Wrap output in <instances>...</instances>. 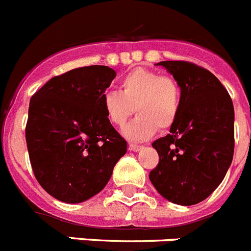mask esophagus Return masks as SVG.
<instances>
[{
  "label": "esophagus",
  "instance_id": "obj_1",
  "mask_svg": "<svg viewBox=\"0 0 251 251\" xmlns=\"http://www.w3.org/2000/svg\"><path fill=\"white\" fill-rule=\"evenodd\" d=\"M129 150L133 152H138V151L143 150V146L137 145V143H129Z\"/></svg>",
  "mask_w": 251,
  "mask_h": 251
}]
</instances>
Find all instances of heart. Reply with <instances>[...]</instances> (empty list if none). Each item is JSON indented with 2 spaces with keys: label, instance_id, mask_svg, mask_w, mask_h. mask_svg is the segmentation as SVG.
Wrapping results in <instances>:
<instances>
[{
  "label": "heart",
  "instance_id": "heart-1",
  "mask_svg": "<svg viewBox=\"0 0 251 251\" xmlns=\"http://www.w3.org/2000/svg\"><path fill=\"white\" fill-rule=\"evenodd\" d=\"M103 109L115 127H124L134 112L136 119L124 128L130 141H146L157 128L167 129L177 121L182 103V92L176 79L148 69L138 68L119 81V92L104 93Z\"/></svg>",
  "mask_w": 251,
  "mask_h": 251
}]
</instances>
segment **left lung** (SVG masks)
<instances>
[{"mask_svg": "<svg viewBox=\"0 0 251 251\" xmlns=\"http://www.w3.org/2000/svg\"><path fill=\"white\" fill-rule=\"evenodd\" d=\"M182 92L178 118L170 134L152 143L159 162L150 179L177 205L207 199L223 182L234 156V105L212 73L188 61H161Z\"/></svg>", "mask_w": 251, "mask_h": 251, "instance_id": "left-lung-1", "label": "left lung"}]
</instances>
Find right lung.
<instances>
[{"label": "right lung", "instance_id": "1", "mask_svg": "<svg viewBox=\"0 0 251 251\" xmlns=\"http://www.w3.org/2000/svg\"><path fill=\"white\" fill-rule=\"evenodd\" d=\"M115 75L104 65L73 69L31 97L26 124L31 167L56 200L79 203L99 194L127 152L101 103Z\"/></svg>", "mask_w": 251, "mask_h": 251}]
</instances>
